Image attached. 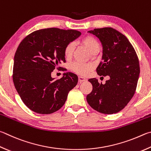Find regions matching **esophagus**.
Returning <instances> with one entry per match:
<instances>
[{
	"instance_id": "esophagus-1",
	"label": "esophagus",
	"mask_w": 151,
	"mask_h": 151,
	"mask_svg": "<svg viewBox=\"0 0 151 151\" xmlns=\"http://www.w3.org/2000/svg\"><path fill=\"white\" fill-rule=\"evenodd\" d=\"M86 81V78L83 77V76H78V82H80V83H82V82H84V81Z\"/></svg>"
}]
</instances>
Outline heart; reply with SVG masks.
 Segmentation results:
<instances>
[{
    "instance_id": "heart-1",
    "label": "heart",
    "mask_w": 151,
    "mask_h": 151,
    "mask_svg": "<svg viewBox=\"0 0 151 151\" xmlns=\"http://www.w3.org/2000/svg\"><path fill=\"white\" fill-rule=\"evenodd\" d=\"M81 43L86 46L90 53L93 55L98 54L100 51L101 47L100 43L98 42L96 39H95L94 37L90 36V35H87V36L83 38L81 40ZM75 48V44L73 42H68L65 46L64 55L66 58L69 59L73 56ZM70 69L78 75L85 76L92 70V65L90 63H86L75 61L73 63H71Z\"/></svg>"
}]
</instances>
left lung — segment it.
<instances>
[{
  "label": "left lung",
  "instance_id": "1",
  "mask_svg": "<svg viewBox=\"0 0 151 151\" xmlns=\"http://www.w3.org/2000/svg\"><path fill=\"white\" fill-rule=\"evenodd\" d=\"M88 32L99 38L103 46L98 75H108L109 79L104 84L96 78L89 79L92 90L86 100L100 113H117L127 105L135 92L140 73L137 55L127 38L116 29L96 28Z\"/></svg>",
  "mask_w": 151,
  "mask_h": 151
}]
</instances>
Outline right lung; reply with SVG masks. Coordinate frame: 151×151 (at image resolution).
Returning <instances> with one entry per match:
<instances>
[{
  "mask_svg": "<svg viewBox=\"0 0 151 151\" xmlns=\"http://www.w3.org/2000/svg\"><path fill=\"white\" fill-rule=\"evenodd\" d=\"M81 35L74 29L57 28L36 30L24 37L16 49L12 78L22 102L33 111L50 114L64 105L68 93L78 83V76L64 73L59 79L51 73L65 63L64 48Z\"/></svg>",
  "mask_w": 151,
  "mask_h": 151,
  "instance_id": "right-lung-1",
  "label": "right lung"
}]
</instances>
